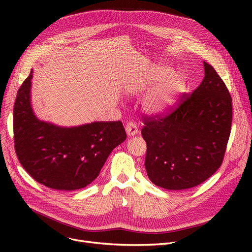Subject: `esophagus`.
Listing matches in <instances>:
<instances>
[{"instance_id":"obj_1","label":"esophagus","mask_w":252,"mask_h":252,"mask_svg":"<svg viewBox=\"0 0 252 252\" xmlns=\"http://www.w3.org/2000/svg\"><path fill=\"white\" fill-rule=\"evenodd\" d=\"M126 134L128 136L131 137V136L137 135L139 129H138V126H137L136 124H134V123H127L126 125Z\"/></svg>"}]
</instances>
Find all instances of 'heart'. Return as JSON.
I'll return each mask as SVG.
<instances>
[{
    "mask_svg": "<svg viewBox=\"0 0 252 252\" xmlns=\"http://www.w3.org/2000/svg\"><path fill=\"white\" fill-rule=\"evenodd\" d=\"M144 85L142 88H147ZM184 89L182 76L171 74L158 85L146 101V108L152 113H163L173 106Z\"/></svg>",
    "mask_w": 252,
    "mask_h": 252,
    "instance_id": "heart-1",
    "label": "heart"
}]
</instances>
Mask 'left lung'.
<instances>
[{"mask_svg":"<svg viewBox=\"0 0 252 252\" xmlns=\"http://www.w3.org/2000/svg\"><path fill=\"white\" fill-rule=\"evenodd\" d=\"M192 93H183L166 113L142 115L147 144L145 167L156 186L184 190L198 186L222 163L232 126V98L210 64Z\"/></svg>","mask_w":252,"mask_h":252,"instance_id":"1","label":"left lung"}]
</instances>
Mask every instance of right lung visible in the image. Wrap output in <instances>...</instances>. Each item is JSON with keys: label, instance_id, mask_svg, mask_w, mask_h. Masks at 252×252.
Returning a JSON list of instances; mask_svg holds the SVG:
<instances>
[{"label": "right lung", "instance_id": "add662e5", "mask_svg": "<svg viewBox=\"0 0 252 252\" xmlns=\"http://www.w3.org/2000/svg\"><path fill=\"white\" fill-rule=\"evenodd\" d=\"M32 77V71L20 86L13 109L18 160L32 178L48 188L82 189L99 176L111 151L126 140L123 123L60 127L38 121L31 106Z\"/></svg>", "mask_w": 252, "mask_h": 252}]
</instances>
